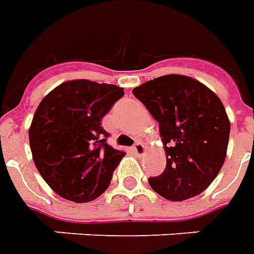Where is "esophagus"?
Returning a JSON list of instances; mask_svg holds the SVG:
<instances>
[{
    "instance_id": "obj_1",
    "label": "esophagus",
    "mask_w": 254,
    "mask_h": 254,
    "mask_svg": "<svg viewBox=\"0 0 254 254\" xmlns=\"http://www.w3.org/2000/svg\"><path fill=\"white\" fill-rule=\"evenodd\" d=\"M133 154L136 155V156H143L144 152H145V147H144L143 143H140V141H137V143L133 145Z\"/></svg>"
}]
</instances>
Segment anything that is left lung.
I'll return each mask as SVG.
<instances>
[{"mask_svg": "<svg viewBox=\"0 0 254 254\" xmlns=\"http://www.w3.org/2000/svg\"><path fill=\"white\" fill-rule=\"evenodd\" d=\"M132 92L159 124L167 158L165 171L149 177L151 188L173 201L200 194L226 159L230 121L222 100L181 74L160 76Z\"/></svg>", "mask_w": 254, "mask_h": 254, "instance_id": "1", "label": "left lung"}]
</instances>
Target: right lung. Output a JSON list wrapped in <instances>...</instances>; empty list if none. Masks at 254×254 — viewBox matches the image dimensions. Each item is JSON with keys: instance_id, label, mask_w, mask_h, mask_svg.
I'll list each match as a JSON object with an SVG mask.
<instances>
[{"instance_id": "right-lung-1", "label": "right lung", "mask_w": 254, "mask_h": 254, "mask_svg": "<svg viewBox=\"0 0 254 254\" xmlns=\"http://www.w3.org/2000/svg\"><path fill=\"white\" fill-rule=\"evenodd\" d=\"M124 88L72 80L46 95L32 118L30 147L36 169L57 194L92 201L109 188L125 152L107 144L102 118Z\"/></svg>"}]
</instances>
